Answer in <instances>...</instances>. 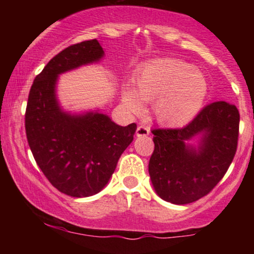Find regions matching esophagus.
<instances>
[{"label": "esophagus", "mask_w": 254, "mask_h": 254, "mask_svg": "<svg viewBox=\"0 0 254 254\" xmlns=\"http://www.w3.org/2000/svg\"><path fill=\"white\" fill-rule=\"evenodd\" d=\"M136 135L137 137H142V136H148L149 135V129L144 125H139L136 130Z\"/></svg>", "instance_id": "1"}]
</instances>
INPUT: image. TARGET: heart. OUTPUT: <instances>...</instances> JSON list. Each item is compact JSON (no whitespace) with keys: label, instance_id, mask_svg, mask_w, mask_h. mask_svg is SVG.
Returning a JSON list of instances; mask_svg holds the SVG:
<instances>
[{"label":"heart","instance_id":"b5f03b06","mask_svg":"<svg viewBox=\"0 0 254 254\" xmlns=\"http://www.w3.org/2000/svg\"><path fill=\"white\" fill-rule=\"evenodd\" d=\"M136 90L124 88L123 103L132 115L144 112V103L154 104L157 121L167 127L189 123L202 109L208 82L191 63L161 58L148 63L137 75Z\"/></svg>","mask_w":254,"mask_h":254}]
</instances>
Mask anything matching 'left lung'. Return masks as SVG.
<instances>
[{
	"label": "left lung",
	"instance_id": "left-lung-1",
	"mask_svg": "<svg viewBox=\"0 0 254 254\" xmlns=\"http://www.w3.org/2000/svg\"><path fill=\"white\" fill-rule=\"evenodd\" d=\"M239 122L235 105L216 101L182 129L151 131L155 148L148 168L157 196L183 205L208 194L234 159ZM194 138L196 146L190 144Z\"/></svg>",
	"mask_w": 254,
	"mask_h": 254
}]
</instances>
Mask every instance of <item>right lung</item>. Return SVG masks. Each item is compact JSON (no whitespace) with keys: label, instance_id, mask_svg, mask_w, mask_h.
<instances>
[{"label":"right lung","instance_id":"1","mask_svg":"<svg viewBox=\"0 0 254 254\" xmlns=\"http://www.w3.org/2000/svg\"><path fill=\"white\" fill-rule=\"evenodd\" d=\"M105 52L97 39L64 49L34 78L25 115L28 144L37 165L58 191L82 198L109 183L136 124L121 127L100 111L71 113L57 98L58 76L97 63Z\"/></svg>","mask_w":254,"mask_h":254}]
</instances>
